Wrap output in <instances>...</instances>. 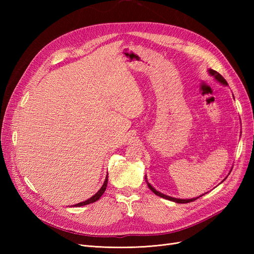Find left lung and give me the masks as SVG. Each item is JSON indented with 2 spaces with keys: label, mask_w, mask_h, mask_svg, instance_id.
Here are the masks:
<instances>
[{
  "label": "left lung",
  "mask_w": 254,
  "mask_h": 254,
  "mask_svg": "<svg viewBox=\"0 0 254 254\" xmlns=\"http://www.w3.org/2000/svg\"><path fill=\"white\" fill-rule=\"evenodd\" d=\"M207 73H209L211 76H213V77L215 78V80L216 81H218L219 83H221V84H224V86H228V82L226 81V79L222 77V76L219 74V73H217L216 71H214V70H212V68H209V70H207ZM232 171V170H231ZM231 173V172H230ZM229 173V174H230ZM228 177V176H227ZM226 177V178H227ZM225 178V179H226ZM145 179H146V182H147V186H148V188L152 190V193H155L157 196H160V197H162V198H164V199H167V200H171V201H174V202H177V203H188V202H190V201H194V200H196L197 198H199V197H201V196H199V197H196V198H191V199H180V198H175V197H171V196H167V195H165V194H163V193H161V191H159V190H157L155 188H153L151 184L147 181V178H146L145 177ZM224 179V180H225ZM222 180V181H224ZM221 181V182H222ZM204 195V194H203Z\"/></svg>",
  "instance_id": "obj_1"
}]
</instances>
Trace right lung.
I'll return each instance as SVG.
<instances>
[{"mask_svg": "<svg viewBox=\"0 0 254 254\" xmlns=\"http://www.w3.org/2000/svg\"><path fill=\"white\" fill-rule=\"evenodd\" d=\"M107 184H108V175L106 176V179H105V182H104V184H103V186H102V188L99 189V190L97 191L96 194H94V195L92 196L91 198H89L88 200H84V201H82V202H79V203H77V204H75L74 206H82V205H86V204H89V203H93V202L97 201L98 199L102 197V195L105 193L106 188H107Z\"/></svg>", "mask_w": 254, "mask_h": 254, "instance_id": "right-lung-1", "label": "right lung"}]
</instances>
